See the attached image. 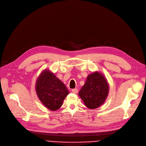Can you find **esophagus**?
I'll use <instances>...</instances> for the list:
<instances>
[{
	"label": "esophagus",
	"mask_w": 146,
	"mask_h": 146,
	"mask_svg": "<svg viewBox=\"0 0 146 146\" xmlns=\"http://www.w3.org/2000/svg\"><path fill=\"white\" fill-rule=\"evenodd\" d=\"M72 92L74 94H76L77 92H78V90H77L76 88L72 89Z\"/></svg>",
	"instance_id": "34e87169"
}]
</instances>
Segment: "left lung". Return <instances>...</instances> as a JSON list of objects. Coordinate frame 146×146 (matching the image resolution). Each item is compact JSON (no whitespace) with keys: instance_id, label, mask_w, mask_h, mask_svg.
I'll list each match as a JSON object with an SVG mask.
<instances>
[{"instance_id":"obj_1","label":"left lung","mask_w":146,"mask_h":146,"mask_svg":"<svg viewBox=\"0 0 146 146\" xmlns=\"http://www.w3.org/2000/svg\"><path fill=\"white\" fill-rule=\"evenodd\" d=\"M109 90V84L104 75L95 71L88 75L78 94L86 107L96 109L104 104Z\"/></svg>"}]
</instances>
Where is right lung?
I'll return each mask as SVG.
<instances>
[{
    "instance_id": "obj_1",
    "label": "right lung",
    "mask_w": 146,
    "mask_h": 146,
    "mask_svg": "<svg viewBox=\"0 0 146 146\" xmlns=\"http://www.w3.org/2000/svg\"><path fill=\"white\" fill-rule=\"evenodd\" d=\"M37 96L42 103L50 111H56L62 105L69 94L65 85L48 69L43 70L35 83Z\"/></svg>"
}]
</instances>
